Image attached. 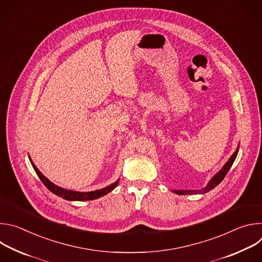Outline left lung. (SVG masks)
<instances>
[{
	"instance_id": "8db88e82",
	"label": "left lung",
	"mask_w": 262,
	"mask_h": 262,
	"mask_svg": "<svg viewBox=\"0 0 262 262\" xmlns=\"http://www.w3.org/2000/svg\"><path fill=\"white\" fill-rule=\"evenodd\" d=\"M238 147L239 145L237 146L236 150L234 151V154L230 157V159L226 162V164L223 166V168L216 173L214 174L211 179L208 181V183L204 186V188H202L201 190H171L173 193L177 194V195H193V194H205L207 192H209L210 190L214 189L215 186L224 179V177L226 176V174L228 173V171L230 170L231 166L233 165L236 157H237V154H238Z\"/></svg>"
}]
</instances>
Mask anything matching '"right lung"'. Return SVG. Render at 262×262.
Returning a JSON list of instances; mask_svg holds the SVG:
<instances>
[{
    "label": "right lung",
    "mask_w": 262,
    "mask_h": 262,
    "mask_svg": "<svg viewBox=\"0 0 262 262\" xmlns=\"http://www.w3.org/2000/svg\"><path fill=\"white\" fill-rule=\"evenodd\" d=\"M29 160L32 164V167L34 168L36 174L38 175V177L40 178V180L43 182V184L47 186V188L54 193L55 195L68 200V201H89V200H94L97 198H100L106 194H108L110 192L113 191L116 186L119 183V179H117L115 182H113L112 184L105 186L103 189L100 190H96V191H92V192H78V191H72V190H67L64 188H61L59 185H56L55 183H53L50 179H48L35 166V164L32 162L31 158L29 157Z\"/></svg>",
    "instance_id": "right-lung-1"
}]
</instances>
